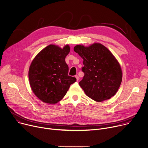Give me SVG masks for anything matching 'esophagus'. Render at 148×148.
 <instances>
[{"instance_id": "esophagus-1", "label": "esophagus", "mask_w": 148, "mask_h": 148, "mask_svg": "<svg viewBox=\"0 0 148 148\" xmlns=\"http://www.w3.org/2000/svg\"><path fill=\"white\" fill-rule=\"evenodd\" d=\"M75 78H76V79H77V81H78V80H79V77L77 75H75Z\"/></svg>"}]
</instances>
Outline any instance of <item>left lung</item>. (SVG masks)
<instances>
[{
  "label": "left lung",
  "instance_id": "1",
  "mask_svg": "<svg viewBox=\"0 0 148 148\" xmlns=\"http://www.w3.org/2000/svg\"><path fill=\"white\" fill-rule=\"evenodd\" d=\"M74 51L84 60L83 79L79 85L86 95L96 102H103L113 96L122 81L120 63L109 49L99 43L89 46L76 45Z\"/></svg>",
  "mask_w": 148,
  "mask_h": 148
}]
</instances>
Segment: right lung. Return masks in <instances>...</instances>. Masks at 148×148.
<instances>
[{"label":"right lung","instance_id":"right-lung-1","mask_svg":"<svg viewBox=\"0 0 148 148\" xmlns=\"http://www.w3.org/2000/svg\"><path fill=\"white\" fill-rule=\"evenodd\" d=\"M69 45L61 48L49 45L40 51L32 61L28 78L32 90L41 101L56 104L66 95L76 78L68 75L65 58L69 53Z\"/></svg>","mask_w":148,"mask_h":148}]
</instances>
